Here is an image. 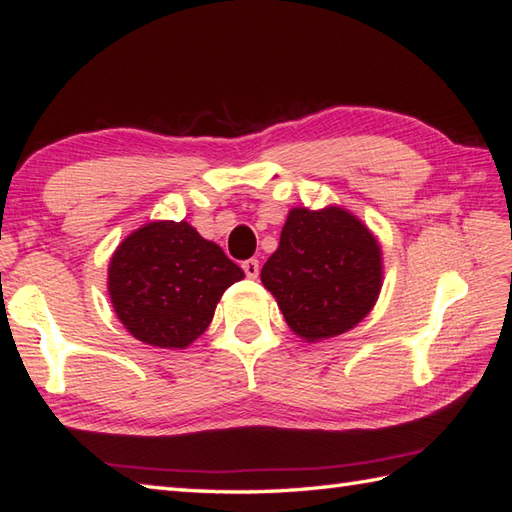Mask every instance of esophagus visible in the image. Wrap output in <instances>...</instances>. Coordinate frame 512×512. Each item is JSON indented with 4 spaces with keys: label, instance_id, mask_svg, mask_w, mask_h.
I'll return each instance as SVG.
<instances>
[{
    "label": "esophagus",
    "instance_id": "1",
    "mask_svg": "<svg viewBox=\"0 0 512 512\" xmlns=\"http://www.w3.org/2000/svg\"><path fill=\"white\" fill-rule=\"evenodd\" d=\"M242 268H244L246 277H250V279H255L259 275V262H257V259H246V262L242 264Z\"/></svg>",
    "mask_w": 512,
    "mask_h": 512
}]
</instances>
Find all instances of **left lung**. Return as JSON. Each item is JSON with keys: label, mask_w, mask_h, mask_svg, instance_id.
I'll return each instance as SVG.
<instances>
[{"label": "left lung", "mask_w": 512, "mask_h": 512, "mask_svg": "<svg viewBox=\"0 0 512 512\" xmlns=\"http://www.w3.org/2000/svg\"><path fill=\"white\" fill-rule=\"evenodd\" d=\"M383 281L374 235L343 209H292L262 268L292 332L306 341L343 334L374 308Z\"/></svg>", "instance_id": "8db88e82"}]
</instances>
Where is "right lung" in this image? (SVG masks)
<instances>
[{
	"label": "right lung",
	"instance_id": "right-lung-1",
	"mask_svg": "<svg viewBox=\"0 0 512 512\" xmlns=\"http://www.w3.org/2000/svg\"><path fill=\"white\" fill-rule=\"evenodd\" d=\"M244 270L187 222H151L116 248L110 297L138 341L187 347L209 328L217 301Z\"/></svg>",
	"mask_w": 512,
	"mask_h": 512
}]
</instances>
